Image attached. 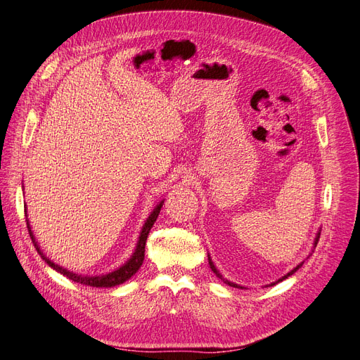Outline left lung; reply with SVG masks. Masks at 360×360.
<instances>
[{
  "label": "left lung",
  "mask_w": 360,
  "mask_h": 360,
  "mask_svg": "<svg viewBox=\"0 0 360 360\" xmlns=\"http://www.w3.org/2000/svg\"><path fill=\"white\" fill-rule=\"evenodd\" d=\"M319 233L321 232H318V235H316V238H315V242H314V247H316V243H318V239H319ZM209 264H210V269H212V271L219 277V278H221L224 283H226V285H229V286H233V288H238V289H243V288H240V286H238V285H235V283H232V281H228V280H224L223 277H221V274L217 271V269L214 267V264H213V261L210 259V255H209ZM302 264H304V262H302ZM302 264H299V266H296L290 273H288L285 277H281V278H278V281H281V280H285V278H288L289 276H292L295 271H297L300 267H302ZM278 281H276V283H278ZM276 283H271V286H274L276 285Z\"/></svg>",
  "instance_id": "1"
}]
</instances>
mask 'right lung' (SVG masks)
<instances>
[{
  "instance_id": "1",
  "label": "right lung",
  "mask_w": 360,
  "mask_h": 360,
  "mask_svg": "<svg viewBox=\"0 0 360 360\" xmlns=\"http://www.w3.org/2000/svg\"><path fill=\"white\" fill-rule=\"evenodd\" d=\"M163 202H165V201L162 200V201L155 207V210L150 213L148 219L146 220V223H144V226H143V229H141V233H140V238H139V242H137V247H136L134 254H132L131 258H129L125 264H122V266H121L120 269H117L115 271H112V273L103 274V276H82V274H75V273H72V271H68L67 269L60 267L58 264L52 262V261H51L49 258H46V257L44 255V252L41 251L39 245H37V242L34 240L33 232L30 231L29 220H26V221H27L29 235H30V238H32V240H33V243H34V247H36L37 252H39V255L45 259V262L48 264L49 267H52L53 270L61 273L63 276L68 277L70 280H72V281H75V283H82V285H86V286H91V288H113V286L121 285V283L127 281L128 278H131L132 276H134V274L139 271V269L141 267L143 259H144V251H146L144 248H146L147 236H148V233H150V229L153 228V224H155V221H156V219H158V216H159V213H160V209H162Z\"/></svg>"
}]
</instances>
